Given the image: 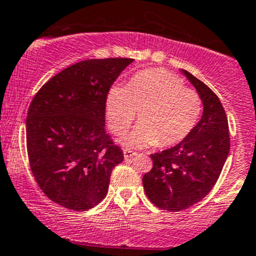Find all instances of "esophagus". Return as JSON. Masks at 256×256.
Here are the masks:
<instances>
[{
	"instance_id": "obj_1",
	"label": "esophagus",
	"mask_w": 256,
	"mask_h": 256,
	"mask_svg": "<svg viewBox=\"0 0 256 256\" xmlns=\"http://www.w3.org/2000/svg\"><path fill=\"white\" fill-rule=\"evenodd\" d=\"M136 155V152H134L132 150L125 149L124 150V158H125V160H130L131 158H134Z\"/></svg>"
}]
</instances>
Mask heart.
<instances>
[{"mask_svg":"<svg viewBox=\"0 0 256 256\" xmlns=\"http://www.w3.org/2000/svg\"><path fill=\"white\" fill-rule=\"evenodd\" d=\"M139 112L140 122L120 138V144L142 149L158 144H179L197 125L202 100L186 88L176 76L164 69L136 73L128 86H112L106 96V116L114 134H120Z\"/></svg>","mask_w":256,"mask_h":256,"instance_id":"1","label":"heart"}]
</instances>
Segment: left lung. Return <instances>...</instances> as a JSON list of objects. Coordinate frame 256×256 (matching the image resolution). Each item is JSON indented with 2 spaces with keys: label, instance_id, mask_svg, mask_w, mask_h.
I'll list each match as a JSON object with an SVG mask.
<instances>
[{
  "label": "left lung",
  "instance_id": "1",
  "mask_svg": "<svg viewBox=\"0 0 256 256\" xmlns=\"http://www.w3.org/2000/svg\"><path fill=\"white\" fill-rule=\"evenodd\" d=\"M180 72L202 100V116L183 142L150 155L152 168L142 176L148 198L172 212L190 208L211 192L230 152L228 117L218 97L190 72Z\"/></svg>",
  "mask_w": 256,
  "mask_h": 256
}]
</instances>
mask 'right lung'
Instances as JSON below:
<instances>
[{
  "mask_svg": "<svg viewBox=\"0 0 256 256\" xmlns=\"http://www.w3.org/2000/svg\"><path fill=\"white\" fill-rule=\"evenodd\" d=\"M128 58L88 59L45 83L26 118L30 168L48 198L87 211L106 197L111 172L124 152L104 130L106 96Z\"/></svg>",
  "mask_w": 256,
  "mask_h": 256,
  "instance_id": "add662e5",
  "label": "right lung"
}]
</instances>
